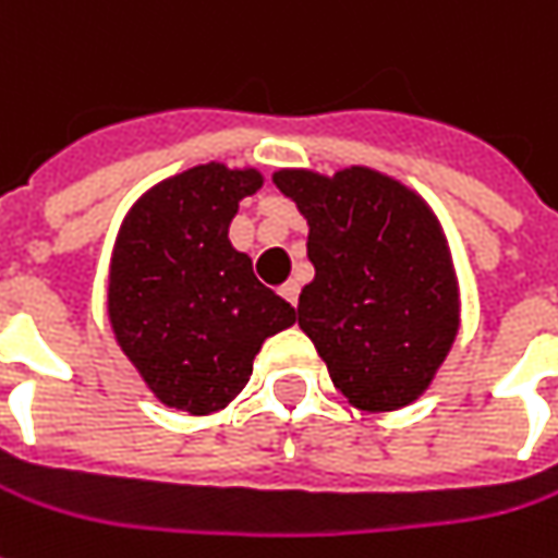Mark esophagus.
<instances>
[{
  "instance_id": "34e87169",
  "label": "esophagus",
  "mask_w": 558,
  "mask_h": 558,
  "mask_svg": "<svg viewBox=\"0 0 558 558\" xmlns=\"http://www.w3.org/2000/svg\"><path fill=\"white\" fill-rule=\"evenodd\" d=\"M280 295H283V299H287L290 305H295V302H299V283H295V280L283 283V287H280Z\"/></svg>"
}]
</instances>
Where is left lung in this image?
<instances>
[{
	"mask_svg": "<svg viewBox=\"0 0 558 558\" xmlns=\"http://www.w3.org/2000/svg\"><path fill=\"white\" fill-rule=\"evenodd\" d=\"M275 185L308 219L314 280L299 295V327L332 385L363 412L409 407L434 381L461 320L434 210L369 168L278 170Z\"/></svg>",
	"mask_w": 558,
	"mask_h": 558,
	"instance_id": "8db88e82",
	"label": "left lung"
}]
</instances>
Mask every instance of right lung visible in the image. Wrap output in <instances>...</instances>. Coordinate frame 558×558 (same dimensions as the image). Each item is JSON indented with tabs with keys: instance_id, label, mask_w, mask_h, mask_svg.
Instances as JSON below:
<instances>
[{
	"instance_id": "add662e5",
	"label": "right lung",
	"mask_w": 558,
	"mask_h": 558,
	"mask_svg": "<svg viewBox=\"0 0 558 558\" xmlns=\"http://www.w3.org/2000/svg\"><path fill=\"white\" fill-rule=\"evenodd\" d=\"M263 185L253 168L198 165L149 189L121 222L109 265L116 342L170 409L210 415L253 375L268 336L295 308L253 275L229 241L238 201Z\"/></svg>"
}]
</instances>
